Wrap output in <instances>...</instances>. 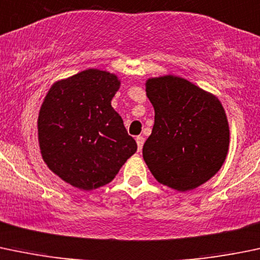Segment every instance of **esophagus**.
Here are the masks:
<instances>
[{"instance_id": "esophagus-1", "label": "esophagus", "mask_w": 260, "mask_h": 260, "mask_svg": "<svg viewBox=\"0 0 260 260\" xmlns=\"http://www.w3.org/2000/svg\"><path fill=\"white\" fill-rule=\"evenodd\" d=\"M144 143H145V139H144V136H136V144H138L139 151H141V149H143Z\"/></svg>"}]
</instances>
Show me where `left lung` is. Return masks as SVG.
<instances>
[{"label": "left lung", "instance_id": "left-lung-1", "mask_svg": "<svg viewBox=\"0 0 260 260\" xmlns=\"http://www.w3.org/2000/svg\"><path fill=\"white\" fill-rule=\"evenodd\" d=\"M146 95L155 110L143 157L160 184L189 191L207 183L225 161L229 124L213 93L183 77H150Z\"/></svg>", "mask_w": 260, "mask_h": 260}]
</instances>
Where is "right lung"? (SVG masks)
I'll return each instance as SVG.
<instances>
[{"instance_id":"obj_1","label":"right lung","mask_w":260,"mask_h":260,"mask_svg":"<svg viewBox=\"0 0 260 260\" xmlns=\"http://www.w3.org/2000/svg\"><path fill=\"white\" fill-rule=\"evenodd\" d=\"M119 77L89 69L56 81L42 103L37 135L53 174L81 190L106 185L135 154L136 141L111 106Z\"/></svg>"}]
</instances>
